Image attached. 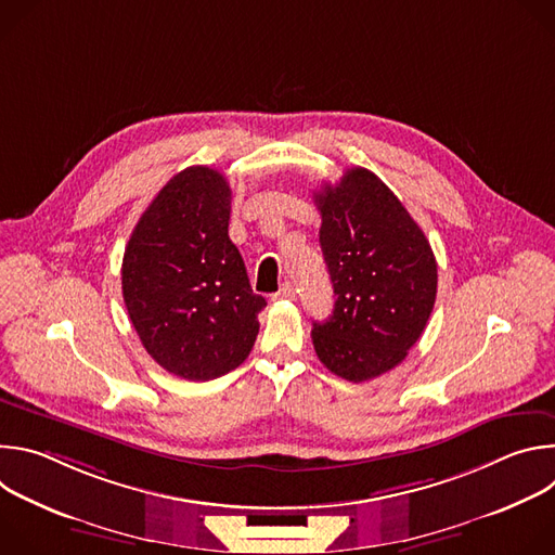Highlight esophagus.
Listing matches in <instances>:
<instances>
[{
  "label": "esophagus",
  "mask_w": 555,
  "mask_h": 555,
  "mask_svg": "<svg viewBox=\"0 0 555 555\" xmlns=\"http://www.w3.org/2000/svg\"><path fill=\"white\" fill-rule=\"evenodd\" d=\"M296 296V289L292 283H283V287L272 296L274 300H292Z\"/></svg>",
  "instance_id": "1"
}]
</instances>
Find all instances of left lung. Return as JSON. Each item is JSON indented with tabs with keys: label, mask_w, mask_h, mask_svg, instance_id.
<instances>
[{
	"label": "left lung",
	"mask_w": 555,
	"mask_h": 555,
	"mask_svg": "<svg viewBox=\"0 0 555 555\" xmlns=\"http://www.w3.org/2000/svg\"><path fill=\"white\" fill-rule=\"evenodd\" d=\"M334 313L313 323L319 360L349 382L398 366L420 340L437 296V261L424 230L369 169H349L313 193Z\"/></svg>",
	"instance_id": "8db88e82"
}]
</instances>
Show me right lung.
<instances>
[{
    "label": "right lung",
    "instance_id": "right-lung-1",
    "mask_svg": "<svg viewBox=\"0 0 555 555\" xmlns=\"http://www.w3.org/2000/svg\"><path fill=\"white\" fill-rule=\"evenodd\" d=\"M230 199L219 171H180L142 212L122 257V298L142 347L193 382L248 358L266 307L228 236Z\"/></svg>",
    "mask_w": 555,
    "mask_h": 555
}]
</instances>
